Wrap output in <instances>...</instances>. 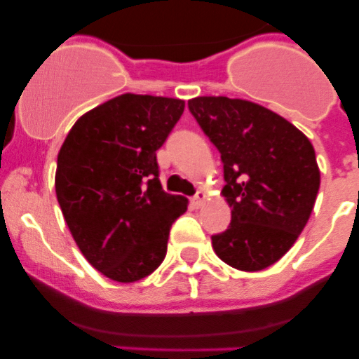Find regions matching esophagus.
<instances>
[{
    "label": "esophagus",
    "instance_id": "34e87169",
    "mask_svg": "<svg viewBox=\"0 0 359 359\" xmlns=\"http://www.w3.org/2000/svg\"><path fill=\"white\" fill-rule=\"evenodd\" d=\"M205 201H206V193H205V191H198L196 196L191 200V205H193L194 208H201L203 203H205Z\"/></svg>",
    "mask_w": 359,
    "mask_h": 359
}]
</instances>
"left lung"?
<instances>
[{
  "label": "left lung",
  "mask_w": 359,
  "mask_h": 359,
  "mask_svg": "<svg viewBox=\"0 0 359 359\" xmlns=\"http://www.w3.org/2000/svg\"><path fill=\"white\" fill-rule=\"evenodd\" d=\"M189 111L219 149L231 224L212 236L220 260L234 269L262 271L293 247L320 189L311 140L283 116L229 97H196Z\"/></svg>",
  "instance_id": "obj_1"
}]
</instances>
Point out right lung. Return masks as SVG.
Listing matches in <instances>:
<instances>
[{
  "label": "right lung",
  "instance_id": "right-lung-1",
  "mask_svg": "<svg viewBox=\"0 0 359 359\" xmlns=\"http://www.w3.org/2000/svg\"><path fill=\"white\" fill-rule=\"evenodd\" d=\"M180 99L123 93L85 112L57 156L55 194L79 252L100 274L133 283L156 271L187 200L163 191L156 151Z\"/></svg>",
  "mask_w": 359,
  "mask_h": 359
}]
</instances>
